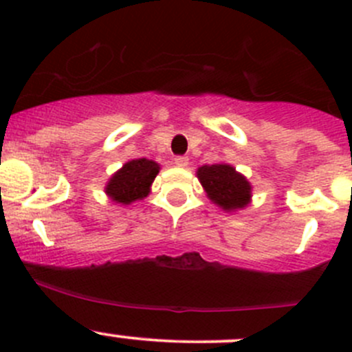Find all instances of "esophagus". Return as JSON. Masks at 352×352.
I'll return each instance as SVG.
<instances>
[{"label": "esophagus", "instance_id": "esophagus-1", "mask_svg": "<svg viewBox=\"0 0 352 352\" xmlns=\"http://www.w3.org/2000/svg\"><path fill=\"white\" fill-rule=\"evenodd\" d=\"M173 162H175V165L180 166V168H186V166L189 165V158H187V156H175Z\"/></svg>", "mask_w": 352, "mask_h": 352}]
</instances>
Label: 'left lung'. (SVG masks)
Masks as SVG:
<instances>
[{
	"mask_svg": "<svg viewBox=\"0 0 352 352\" xmlns=\"http://www.w3.org/2000/svg\"><path fill=\"white\" fill-rule=\"evenodd\" d=\"M196 175L209 201L223 211L235 212L250 204V182L230 163L202 165L197 168Z\"/></svg>",
	"mask_w": 352,
	"mask_h": 352,
	"instance_id": "obj_1",
	"label": "left lung"
}]
</instances>
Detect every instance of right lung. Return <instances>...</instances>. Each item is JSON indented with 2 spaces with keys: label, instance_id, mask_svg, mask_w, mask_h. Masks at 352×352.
I'll use <instances>...</instances> for the list:
<instances>
[{
  "label": "right lung",
  "instance_id": "add662e5",
  "mask_svg": "<svg viewBox=\"0 0 352 352\" xmlns=\"http://www.w3.org/2000/svg\"><path fill=\"white\" fill-rule=\"evenodd\" d=\"M158 172L160 165L153 160H131L110 177L107 186H105V194L116 204H133L151 192V184Z\"/></svg>",
  "mask_w": 352,
  "mask_h": 352
}]
</instances>
